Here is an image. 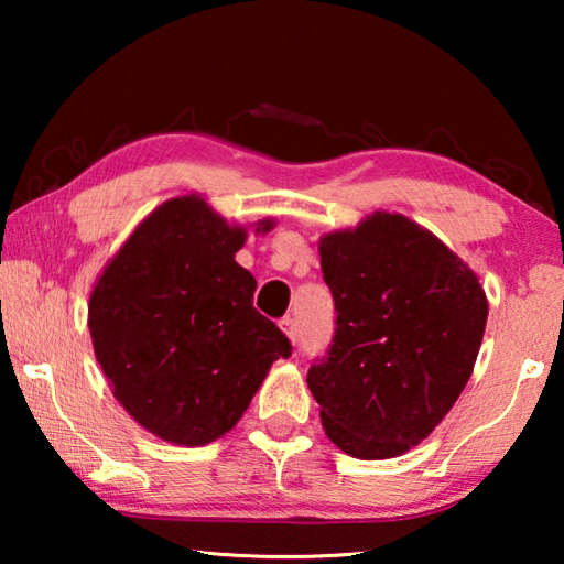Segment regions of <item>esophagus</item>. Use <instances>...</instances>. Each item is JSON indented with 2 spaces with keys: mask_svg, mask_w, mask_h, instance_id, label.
Returning <instances> with one entry per match:
<instances>
[{
  "mask_svg": "<svg viewBox=\"0 0 564 564\" xmlns=\"http://www.w3.org/2000/svg\"><path fill=\"white\" fill-rule=\"evenodd\" d=\"M281 330L285 333V336L291 338V343H295L299 340V323H295V318H281Z\"/></svg>",
  "mask_w": 564,
  "mask_h": 564,
  "instance_id": "34e87169",
  "label": "esophagus"
}]
</instances>
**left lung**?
Returning a JSON list of instances; mask_svg holds the SVG:
<instances>
[{
    "instance_id": "left-lung-1",
    "label": "left lung",
    "mask_w": 564,
    "mask_h": 564,
    "mask_svg": "<svg viewBox=\"0 0 564 564\" xmlns=\"http://www.w3.org/2000/svg\"><path fill=\"white\" fill-rule=\"evenodd\" d=\"M318 251L336 330L305 380L323 427L360 460L403 455L470 380L488 299L467 263L400 214L323 236Z\"/></svg>"
}]
</instances>
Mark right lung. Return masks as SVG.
<instances>
[{"mask_svg":"<svg viewBox=\"0 0 564 564\" xmlns=\"http://www.w3.org/2000/svg\"><path fill=\"white\" fill-rule=\"evenodd\" d=\"M261 221L256 231H269ZM246 228L202 196L151 212L107 263L89 330L113 395L149 433L206 445L241 420L291 340L253 308L256 279L234 261Z\"/></svg>","mask_w":564,"mask_h":564,"instance_id":"1","label":"right lung"}]
</instances>
